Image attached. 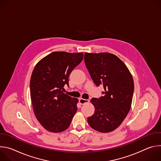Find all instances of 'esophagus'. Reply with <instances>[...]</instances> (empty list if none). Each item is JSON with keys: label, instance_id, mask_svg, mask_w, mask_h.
Returning <instances> with one entry per match:
<instances>
[{"label": "esophagus", "instance_id": "1", "mask_svg": "<svg viewBox=\"0 0 161 161\" xmlns=\"http://www.w3.org/2000/svg\"><path fill=\"white\" fill-rule=\"evenodd\" d=\"M89 102V100H87V99H82V98H80L79 99V103L80 104H84L85 103H87Z\"/></svg>", "mask_w": 161, "mask_h": 161}]
</instances>
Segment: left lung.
<instances>
[{
    "mask_svg": "<svg viewBox=\"0 0 161 161\" xmlns=\"http://www.w3.org/2000/svg\"><path fill=\"white\" fill-rule=\"evenodd\" d=\"M84 60L94 83L104 89L103 96L90 101L95 112L88 117V123L97 131L111 132L120 126L130 109L132 77L125 64L113 54L85 53Z\"/></svg>",
    "mask_w": 161,
    "mask_h": 161,
    "instance_id": "8db88e82",
    "label": "left lung"
}]
</instances>
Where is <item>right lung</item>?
<instances>
[{"label": "right lung", "mask_w": 161, "mask_h": 161, "mask_svg": "<svg viewBox=\"0 0 161 161\" xmlns=\"http://www.w3.org/2000/svg\"><path fill=\"white\" fill-rule=\"evenodd\" d=\"M83 58V53L54 52L34 69L30 83L34 112L41 125L50 132L66 130L76 113L78 99L63 90L65 85L69 86V76Z\"/></svg>", "instance_id": "right-lung-1"}]
</instances>
